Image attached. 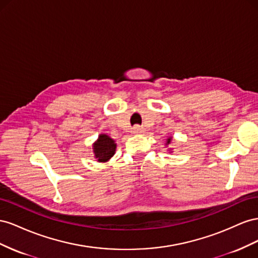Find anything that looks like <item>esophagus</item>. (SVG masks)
Returning <instances> with one entry per match:
<instances>
[{"label":"esophagus","instance_id":"esophagus-1","mask_svg":"<svg viewBox=\"0 0 258 258\" xmlns=\"http://www.w3.org/2000/svg\"><path fill=\"white\" fill-rule=\"evenodd\" d=\"M132 132H133V134H142L144 133V128L139 126V125H135Z\"/></svg>","mask_w":258,"mask_h":258}]
</instances>
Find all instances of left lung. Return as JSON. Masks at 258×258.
<instances>
[{
    "mask_svg": "<svg viewBox=\"0 0 258 258\" xmlns=\"http://www.w3.org/2000/svg\"><path fill=\"white\" fill-rule=\"evenodd\" d=\"M173 143V137L172 136H168L167 137V139H166V143H165V146H168V145H170V144H172ZM168 151H170L171 153L173 152L172 151V149H170V150H168Z\"/></svg>",
    "mask_w": 258,
    "mask_h": 258,
    "instance_id": "left-lung-1",
    "label": "left lung"
}]
</instances>
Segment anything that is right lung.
<instances>
[{
  "instance_id": "add662e5",
  "label": "right lung",
  "mask_w": 258,
  "mask_h": 258,
  "mask_svg": "<svg viewBox=\"0 0 258 258\" xmlns=\"http://www.w3.org/2000/svg\"><path fill=\"white\" fill-rule=\"evenodd\" d=\"M115 150V141L107 134H100L93 144L94 158L97 160V162H101V163H106L111 159L114 156Z\"/></svg>"
}]
</instances>
